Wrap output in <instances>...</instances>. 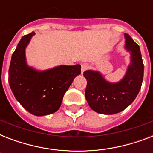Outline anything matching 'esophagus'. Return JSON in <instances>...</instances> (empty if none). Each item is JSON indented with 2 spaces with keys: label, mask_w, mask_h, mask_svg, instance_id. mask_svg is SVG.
I'll use <instances>...</instances> for the list:
<instances>
[{
  "label": "esophagus",
  "mask_w": 153,
  "mask_h": 153,
  "mask_svg": "<svg viewBox=\"0 0 153 153\" xmlns=\"http://www.w3.org/2000/svg\"><path fill=\"white\" fill-rule=\"evenodd\" d=\"M88 68H89L88 63H86V62H85V63H82V67H81L82 73H83L84 71H86V70H88Z\"/></svg>",
  "instance_id": "esophagus-1"
}]
</instances>
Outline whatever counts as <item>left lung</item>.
Returning <instances> with one entry per match:
<instances>
[{"mask_svg":"<svg viewBox=\"0 0 153 153\" xmlns=\"http://www.w3.org/2000/svg\"><path fill=\"white\" fill-rule=\"evenodd\" d=\"M126 49L131 55L130 64L121 81L110 83L98 71L88 70L83 73L87 81L85 96L91 109L102 114H114L126 109L140 90L144 63L137 44L125 34Z\"/></svg>","mask_w":153,"mask_h":153,"instance_id":"1","label":"left lung"}]
</instances>
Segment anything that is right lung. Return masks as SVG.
I'll list each match as a JSON object with an SVG mask.
<instances>
[{"label":"right lung","instance_id":"1","mask_svg":"<svg viewBox=\"0 0 153 153\" xmlns=\"http://www.w3.org/2000/svg\"><path fill=\"white\" fill-rule=\"evenodd\" d=\"M35 35H25L17 44L11 59L8 82L16 99L30 114L44 116L59 109L66 91L77 75L81 66L61 65L39 71L26 63L25 48Z\"/></svg>","mask_w":153,"mask_h":153}]
</instances>
